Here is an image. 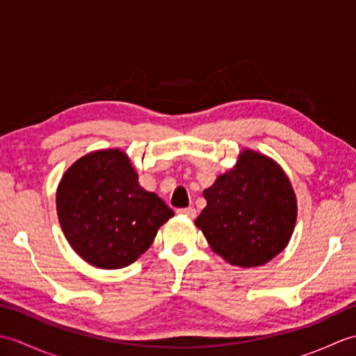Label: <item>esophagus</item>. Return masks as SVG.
I'll return each instance as SVG.
<instances>
[{"label":"esophagus","mask_w":356,"mask_h":356,"mask_svg":"<svg viewBox=\"0 0 356 356\" xmlns=\"http://www.w3.org/2000/svg\"><path fill=\"white\" fill-rule=\"evenodd\" d=\"M177 213H179V214H182V216L190 217V218H194V217H195V209H194L193 207H188V208H180V209H177Z\"/></svg>","instance_id":"esophagus-1"}]
</instances>
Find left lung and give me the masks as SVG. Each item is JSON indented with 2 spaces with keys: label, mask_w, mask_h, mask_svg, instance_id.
<instances>
[{
  "label": "left lung",
  "mask_w": 356,
  "mask_h": 356,
  "mask_svg": "<svg viewBox=\"0 0 356 356\" xmlns=\"http://www.w3.org/2000/svg\"><path fill=\"white\" fill-rule=\"evenodd\" d=\"M203 195L207 207L195 225L213 251L234 266H260L289 243L297 200L289 179L266 156L245 149Z\"/></svg>",
  "instance_id": "obj_1"
}]
</instances>
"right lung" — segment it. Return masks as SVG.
Listing matches in <instances>:
<instances>
[{
	"mask_svg": "<svg viewBox=\"0 0 356 356\" xmlns=\"http://www.w3.org/2000/svg\"><path fill=\"white\" fill-rule=\"evenodd\" d=\"M56 211L74 252L93 266L119 269L153 243L172 209L138 182L124 151H95L65 171Z\"/></svg>",
	"mask_w": 356,
	"mask_h": 356,
	"instance_id": "1",
	"label": "right lung"
}]
</instances>
